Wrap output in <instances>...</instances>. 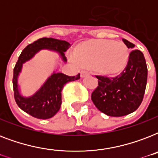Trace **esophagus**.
Wrapping results in <instances>:
<instances>
[{"mask_svg":"<svg viewBox=\"0 0 158 158\" xmlns=\"http://www.w3.org/2000/svg\"><path fill=\"white\" fill-rule=\"evenodd\" d=\"M88 74H89V73H88L87 71H85V70H82V71L80 72V76H81L82 78H83V77L87 76Z\"/></svg>","mask_w":158,"mask_h":158,"instance_id":"1","label":"esophagus"}]
</instances>
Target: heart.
Wrapping results in <instances>:
<instances>
[{
  "instance_id": "b5f03b06",
  "label": "heart",
  "mask_w": 158,
  "mask_h": 158,
  "mask_svg": "<svg viewBox=\"0 0 158 158\" xmlns=\"http://www.w3.org/2000/svg\"><path fill=\"white\" fill-rule=\"evenodd\" d=\"M127 47L121 42L98 40L84 43L76 48L71 61L83 66H93L104 74L120 73L127 63Z\"/></svg>"
}]
</instances>
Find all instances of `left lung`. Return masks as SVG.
<instances>
[{
    "mask_svg": "<svg viewBox=\"0 0 158 158\" xmlns=\"http://www.w3.org/2000/svg\"><path fill=\"white\" fill-rule=\"evenodd\" d=\"M128 48L135 45L122 39ZM98 86L91 98L100 111L109 116H123L136 110L144 96L147 85L148 68L144 56L139 50L130 52L126 66L115 77L96 75Z\"/></svg>",
    "mask_w": 158,
    "mask_h": 158,
    "instance_id": "8db88e82",
    "label": "left lung"
}]
</instances>
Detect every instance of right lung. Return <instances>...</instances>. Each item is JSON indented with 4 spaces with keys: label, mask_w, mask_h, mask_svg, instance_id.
I'll use <instances>...</instances> for the list:
<instances>
[{
    "label": "right lung",
    "mask_w": 158,
    "mask_h": 158,
    "mask_svg": "<svg viewBox=\"0 0 158 158\" xmlns=\"http://www.w3.org/2000/svg\"><path fill=\"white\" fill-rule=\"evenodd\" d=\"M70 47L68 42L58 40L52 38H42L28 45L16 62L14 68L13 89L14 97L17 105L23 111L38 119L52 118L60 110L61 105V91L63 87L68 82L74 81L80 78V74L76 76H68L63 73H53L45 84L41 87L35 94L29 98L23 97L19 94L18 89V76L21 71L22 65L24 62L30 60L41 49H49L59 52L62 60L66 61L64 52Z\"/></svg>",
    "instance_id": "1"
}]
</instances>
